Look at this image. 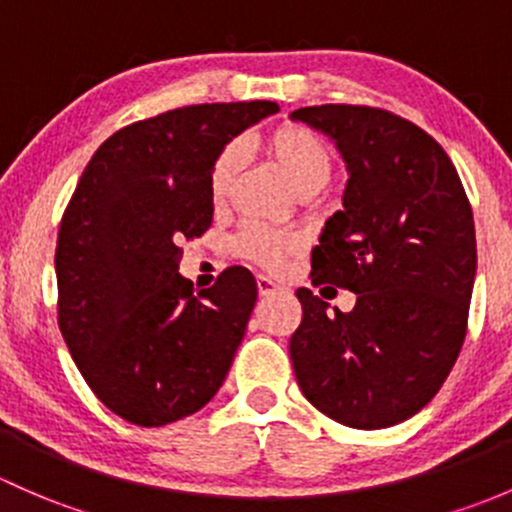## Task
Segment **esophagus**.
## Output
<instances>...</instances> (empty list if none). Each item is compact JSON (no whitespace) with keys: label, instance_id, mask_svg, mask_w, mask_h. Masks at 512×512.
<instances>
[{"label":"esophagus","instance_id":"34e87169","mask_svg":"<svg viewBox=\"0 0 512 512\" xmlns=\"http://www.w3.org/2000/svg\"><path fill=\"white\" fill-rule=\"evenodd\" d=\"M256 288L261 295H271V293L281 291V288H278V283L271 281L268 276H256Z\"/></svg>","mask_w":512,"mask_h":512}]
</instances>
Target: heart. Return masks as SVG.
<instances>
[{"mask_svg": "<svg viewBox=\"0 0 512 512\" xmlns=\"http://www.w3.org/2000/svg\"><path fill=\"white\" fill-rule=\"evenodd\" d=\"M261 147L276 165L293 179L295 187L305 194H315L333 177V150L330 145L305 125L286 123L273 128L261 138ZM244 165V150L236 142H229L217 152L209 167L207 189L214 204H224L234 192ZM303 246V236L298 231L268 229V226H246L234 239V251L246 261L258 263L263 268H281L286 258Z\"/></svg>", "mask_w": 512, "mask_h": 512, "instance_id": "1", "label": "heart"}]
</instances>
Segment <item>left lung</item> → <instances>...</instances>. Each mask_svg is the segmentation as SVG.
Wrapping results in <instances>:
<instances>
[{
	"mask_svg": "<svg viewBox=\"0 0 512 512\" xmlns=\"http://www.w3.org/2000/svg\"><path fill=\"white\" fill-rule=\"evenodd\" d=\"M291 118L335 140L350 172L310 278L357 295L350 313L330 315L310 288L295 291V379L340 424L394 426L434 399L466 337L476 278L466 189L444 147L389 110L330 103Z\"/></svg>",
	"mask_w": 512,
	"mask_h": 512,
	"instance_id": "8db88e82",
	"label": "left lung"
}]
</instances>
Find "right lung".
Here are the masks:
<instances>
[{
	"label": "right lung",
	"mask_w": 512,
	"mask_h": 512,
	"mask_svg": "<svg viewBox=\"0 0 512 512\" xmlns=\"http://www.w3.org/2000/svg\"><path fill=\"white\" fill-rule=\"evenodd\" d=\"M273 113L271 100L167 110L110 135L78 179L56 244L59 328L93 394L130 424L199 412L234 362L256 278L231 266L194 291L179 244L212 226L217 152Z\"/></svg>",
	"instance_id": "right-lung-1"
}]
</instances>
